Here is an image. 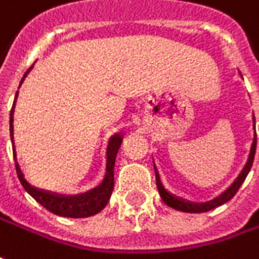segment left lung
I'll use <instances>...</instances> for the list:
<instances>
[{
    "label": "left lung",
    "instance_id": "obj_1",
    "mask_svg": "<svg viewBox=\"0 0 259 259\" xmlns=\"http://www.w3.org/2000/svg\"><path fill=\"white\" fill-rule=\"evenodd\" d=\"M252 122H254V139H252V144H251V150H249L248 160H247V164L245 167L243 168L241 174L237 177V180L230 185V188L227 191H224L220 196H218L216 199H213L210 202H206V203H191V202H186V200H182V199H178L177 196H174L171 193L168 192L167 189L164 188L162 182H161L160 174L157 171V167L154 164V171H155V182H157V188H158V192H160V196L162 199V202L165 203L169 207H172L175 210L185 211V213H203V211H209L218 206H222L226 202H229L234 195L238 191V188L243 185V182L247 178L249 169L252 167V162H254V157H255V148H256V133H255V117L252 116Z\"/></svg>",
    "mask_w": 259,
    "mask_h": 259
}]
</instances>
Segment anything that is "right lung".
<instances>
[{
  "label": "right lung",
  "instance_id": "add662e5",
  "mask_svg": "<svg viewBox=\"0 0 259 259\" xmlns=\"http://www.w3.org/2000/svg\"><path fill=\"white\" fill-rule=\"evenodd\" d=\"M33 66L29 68L26 73L23 74V78L21 79L22 85L23 79L26 78V75L30 73V70ZM18 94L16 91L15 99H14V105L10 113V135H11V143H12V151H14V160H15V168L18 178L22 184L23 189L35 199L37 203H40L43 207H46L49 211H52L57 216L61 218H73V219H82V218H91L94 214H97L101 210H104L105 206L108 205L109 199H111L112 191H113V169H115V160H116V154L119 151V147L123 142V137L120 135H113L108 142V147H106V168H105V177L104 181L101 182V185L94 188L91 191L81 195H75V196H61V195H56V193L45 192L40 189H36L35 186H32L28 181L25 180L22 169L18 164V158H16V150L15 143H14V112H15V104L18 99Z\"/></svg>",
  "mask_w": 259,
  "mask_h": 259
}]
</instances>
